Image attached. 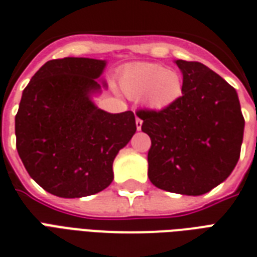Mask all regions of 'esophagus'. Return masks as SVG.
<instances>
[{
    "label": "esophagus",
    "instance_id": "esophagus-1",
    "mask_svg": "<svg viewBox=\"0 0 257 257\" xmlns=\"http://www.w3.org/2000/svg\"><path fill=\"white\" fill-rule=\"evenodd\" d=\"M135 124H137V128H138V130H141V128H142V119H139L138 116H137V119H135Z\"/></svg>",
    "mask_w": 257,
    "mask_h": 257
}]
</instances>
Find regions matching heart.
Listing matches in <instances>:
<instances>
[{
    "label": "heart",
    "mask_w": 257,
    "mask_h": 257,
    "mask_svg": "<svg viewBox=\"0 0 257 257\" xmlns=\"http://www.w3.org/2000/svg\"><path fill=\"white\" fill-rule=\"evenodd\" d=\"M123 93L133 99L145 98L150 107L166 108L183 94V79L174 70L158 63H135L120 77Z\"/></svg>",
    "instance_id": "heart-1"
}]
</instances>
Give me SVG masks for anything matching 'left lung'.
I'll return each instance as SVG.
<instances>
[{"instance_id": "8db88e82", "label": "left lung", "mask_w": 257, "mask_h": 257, "mask_svg": "<svg viewBox=\"0 0 257 257\" xmlns=\"http://www.w3.org/2000/svg\"><path fill=\"white\" fill-rule=\"evenodd\" d=\"M183 94L175 103L139 110L151 139L149 178L161 190L198 196L224 182L239 161L244 118L237 93L200 62L175 61Z\"/></svg>"}]
</instances>
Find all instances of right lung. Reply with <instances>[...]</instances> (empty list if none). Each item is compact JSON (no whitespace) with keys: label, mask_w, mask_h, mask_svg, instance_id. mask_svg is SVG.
<instances>
[{"label":"right lung","mask_w":257,"mask_h":257,"mask_svg":"<svg viewBox=\"0 0 257 257\" xmlns=\"http://www.w3.org/2000/svg\"><path fill=\"white\" fill-rule=\"evenodd\" d=\"M104 66L100 59H53L22 93L18 155L29 175L59 198H83L110 186L112 162L137 131L134 112L110 114L91 100Z\"/></svg>","instance_id":"1"}]
</instances>
